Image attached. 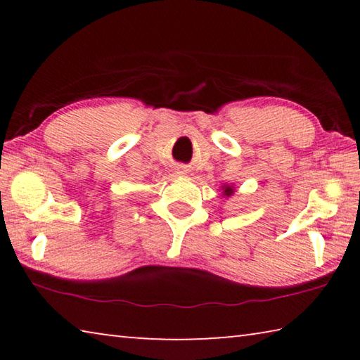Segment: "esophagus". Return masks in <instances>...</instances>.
<instances>
[{"mask_svg": "<svg viewBox=\"0 0 360 360\" xmlns=\"http://www.w3.org/2000/svg\"><path fill=\"white\" fill-rule=\"evenodd\" d=\"M181 169H182V168H181ZM179 173H182V172H179Z\"/></svg>", "mask_w": 360, "mask_h": 360, "instance_id": "obj_1", "label": "esophagus"}]
</instances>
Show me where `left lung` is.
I'll use <instances>...</instances> for the list:
<instances>
[{
    "label": "left lung",
    "mask_w": 360,
    "mask_h": 360,
    "mask_svg": "<svg viewBox=\"0 0 360 360\" xmlns=\"http://www.w3.org/2000/svg\"><path fill=\"white\" fill-rule=\"evenodd\" d=\"M231 193H233V188H231V187H224V195H227V197H230V195Z\"/></svg>",
    "instance_id": "1"
}]
</instances>
